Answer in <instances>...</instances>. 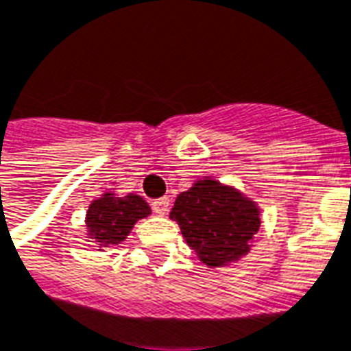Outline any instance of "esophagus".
Returning a JSON list of instances; mask_svg holds the SVG:
<instances>
[{"instance_id": "1", "label": "esophagus", "mask_w": 351, "mask_h": 351, "mask_svg": "<svg viewBox=\"0 0 351 351\" xmlns=\"http://www.w3.org/2000/svg\"><path fill=\"white\" fill-rule=\"evenodd\" d=\"M169 199L167 197H162V199H156L154 202H152V210H154V213H158V215H167V211H169Z\"/></svg>"}]
</instances>
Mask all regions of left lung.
Instances as JSON below:
<instances>
[{
  "label": "left lung",
  "mask_w": 351,
  "mask_h": 351,
  "mask_svg": "<svg viewBox=\"0 0 351 351\" xmlns=\"http://www.w3.org/2000/svg\"><path fill=\"white\" fill-rule=\"evenodd\" d=\"M171 221L200 263L210 269L232 267L254 247L261 228V208L252 197L213 176H199L176 195Z\"/></svg>",
  "instance_id": "1"
}]
</instances>
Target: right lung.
Segmentation results:
<instances>
[{"label":"right lung","mask_w":351,"mask_h":351,"mask_svg":"<svg viewBox=\"0 0 351 351\" xmlns=\"http://www.w3.org/2000/svg\"><path fill=\"white\" fill-rule=\"evenodd\" d=\"M151 213V206L140 195H117L116 189H106L88 206L84 241L93 243L97 250L104 252V248L116 247L127 239L134 224Z\"/></svg>","instance_id":"1"}]
</instances>
